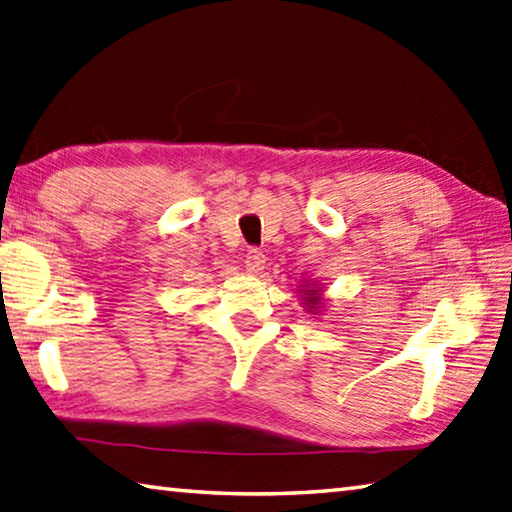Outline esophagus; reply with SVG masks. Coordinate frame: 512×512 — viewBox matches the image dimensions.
Returning a JSON list of instances; mask_svg holds the SVG:
<instances>
[{
  "mask_svg": "<svg viewBox=\"0 0 512 512\" xmlns=\"http://www.w3.org/2000/svg\"><path fill=\"white\" fill-rule=\"evenodd\" d=\"M245 265H247L249 272H252V274H258L260 269L265 267V254L260 252V249H256V247L247 249V254H245Z\"/></svg>",
  "mask_w": 512,
  "mask_h": 512,
  "instance_id": "1",
  "label": "esophagus"
}]
</instances>
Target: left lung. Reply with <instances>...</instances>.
Wrapping results in <instances>:
<instances>
[{
    "label": "left lung",
    "instance_id": "8db88e82",
    "mask_svg": "<svg viewBox=\"0 0 512 512\" xmlns=\"http://www.w3.org/2000/svg\"><path fill=\"white\" fill-rule=\"evenodd\" d=\"M301 287H305L303 289V301H305V307L310 312H316V310H321V289L316 287V283H307V285H301Z\"/></svg>",
    "mask_w": 512,
    "mask_h": 512
}]
</instances>
